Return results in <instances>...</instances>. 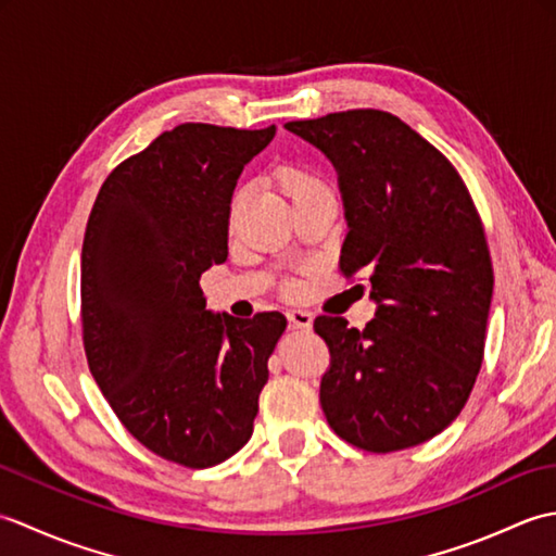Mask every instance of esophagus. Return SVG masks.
Instances as JSON below:
<instances>
[{"label": "esophagus", "mask_w": 556, "mask_h": 556, "mask_svg": "<svg viewBox=\"0 0 556 556\" xmlns=\"http://www.w3.org/2000/svg\"><path fill=\"white\" fill-rule=\"evenodd\" d=\"M287 320H289L293 327H299V329H308V327L313 325V315H311L308 311L291 308V311H287Z\"/></svg>", "instance_id": "obj_1"}]
</instances>
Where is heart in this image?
Instances as JSON below:
<instances>
[{
	"mask_svg": "<svg viewBox=\"0 0 556 556\" xmlns=\"http://www.w3.org/2000/svg\"><path fill=\"white\" fill-rule=\"evenodd\" d=\"M291 184H293V191H299V188L315 186L311 176H305V174H293V176H291Z\"/></svg>",
	"mask_w": 556,
	"mask_h": 556,
	"instance_id": "b5f03b06",
	"label": "heart"
}]
</instances>
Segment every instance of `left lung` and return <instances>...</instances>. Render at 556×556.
<instances>
[{
  "mask_svg": "<svg viewBox=\"0 0 556 556\" xmlns=\"http://www.w3.org/2000/svg\"><path fill=\"white\" fill-rule=\"evenodd\" d=\"M332 162L344 203V275H370L375 320L317 317L329 349L320 404L341 440L399 452L432 440L466 406L482 363L492 260L468 188L399 116L349 110L289 122Z\"/></svg>",
  "mask_w": 556,
  "mask_h": 556,
  "instance_id": "1",
  "label": "left lung"
}]
</instances>
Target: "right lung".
Instances as JSON below:
<instances>
[{
	"label": "right lung",
	"mask_w": 556,
	"mask_h": 556,
	"mask_svg": "<svg viewBox=\"0 0 556 556\" xmlns=\"http://www.w3.org/2000/svg\"><path fill=\"white\" fill-rule=\"evenodd\" d=\"M277 128L181 124L102 184L80 255L90 372L150 452L210 468L251 440L281 313L239 320L205 308L200 275L229 255L243 167Z\"/></svg>",
	"instance_id": "obj_1"
}]
</instances>
